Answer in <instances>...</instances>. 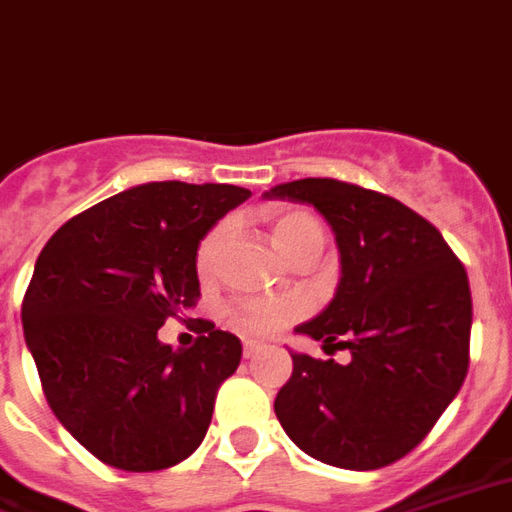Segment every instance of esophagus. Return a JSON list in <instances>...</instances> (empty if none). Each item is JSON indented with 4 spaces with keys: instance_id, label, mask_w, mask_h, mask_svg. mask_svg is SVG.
I'll return each mask as SVG.
<instances>
[{
    "instance_id": "1",
    "label": "esophagus",
    "mask_w": 512,
    "mask_h": 512,
    "mask_svg": "<svg viewBox=\"0 0 512 512\" xmlns=\"http://www.w3.org/2000/svg\"><path fill=\"white\" fill-rule=\"evenodd\" d=\"M261 346L256 341H245V346H242V352H245V360H251V357H256V352H259Z\"/></svg>"
}]
</instances>
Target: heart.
<instances>
[{"label": "heart", "instance_id": "1", "mask_svg": "<svg viewBox=\"0 0 512 512\" xmlns=\"http://www.w3.org/2000/svg\"><path fill=\"white\" fill-rule=\"evenodd\" d=\"M319 229V223L302 212H281L270 220V231L275 245L281 248V253H292V248L297 245L302 234ZM322 231V229H319ZM220 240H223V229L210 231L199 245V253H196V267H199L201 275L215 267V259H218ZM302 313V300L297 297H283V300H251L237 305L231 311V324L234 330H240L242 335H272L278 333L281 327L297 319Z\"/></svg>", "mask_w": 512, "mask_h": 512}]
</instances>
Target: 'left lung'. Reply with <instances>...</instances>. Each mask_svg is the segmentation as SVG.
<instances>
[{
	"mask_svg": "<svg viewBox=\"0 0 512 512\" xmlns=\"http://www.w3.org/2000/svg\"><path fill=\"white\" fill-rule=\"evenodd\" d=\"M264 199L311 204L330 223L341 278L330 305L297 333L349 352V363L292 352V379L275 398L283 431L322 464H393L423 442L466 379L464 264L428 220L376 190L308 177Z\"/></svg>",
	"mask_w": 512,
	"mask_h": 512,
	"instance_id": "obj_1",
	"label": "left lung"
}]
</instances>
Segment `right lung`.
Returning <instances> with one entry per match:
<instances>
[{"label":"right lung","instance_id":"1","mask_svg":"<svg viewBox=\"0 0 512 512\" xmlns=\"http://www.w3.org/2000/svg\"><path fill=\"white\" fill-rule=\"evenodd\" d=\"M251 196L237 185L147 182L70 218L46 242L21 305L48 406L103 464L155 472L207 434L237 335L204 324L190 349L158 338L199 300L207 231Z\"/></svg>","mask_w":512,"mask_h":512}]
</instances>
